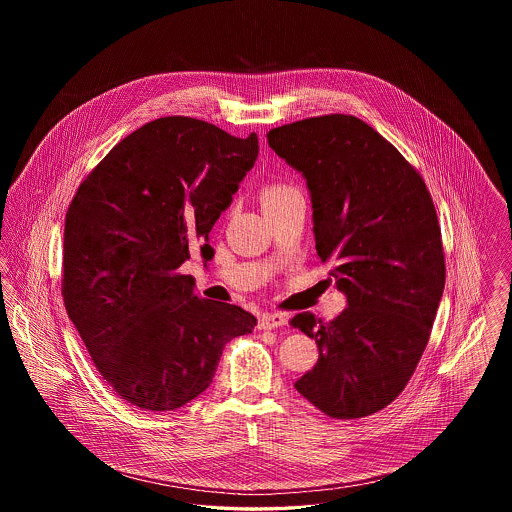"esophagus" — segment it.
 I'll use <instances>...</instances> for the list:
<instances>
[{
	"instance_id": "1",
	"label": "esophagus",
	"mask_w": 512,
	"mask_h": 512,
	"mask_svg": "<svg viewBox=\"0 0 512 512\" xmlns=\"http://www.w3.org/2000/svg\"><path fill=\"white\" fill-rule=\"evenodd\" d=\"M286 317H282V315H278V313H274V315H263V317L259 318V330H276V328H280V326H286Z\"/></svg>"
}]
</instances>
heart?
<instances>
[{
	"instance_id": "obj_1",
	"label": "heart",
	"mask_w": 512,
	"mask_h": 512,
	"mask_svg": "<svg viewBox=\"0 0 512 512\" xmlns=\"http://www.w3.org/2000/svg\"><path fill=\"white\" fill-rule=\"evenodd\" d=\"M295 194H297V190H293V188L286 186V184H268V186L261 190V205L265 209L268 205H274V203H278V201H282V199Z\"/></svg>"
}]
</instances>
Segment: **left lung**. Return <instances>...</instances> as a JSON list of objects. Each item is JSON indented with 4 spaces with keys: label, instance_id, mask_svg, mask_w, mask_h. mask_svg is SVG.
Masks as SVG:
<instances>
[{
    "label": "left lung",
    "instance_id": "1",
    "mask_svg": "<svg viewBox=\"0 0 512 512\" xmlns=\"http://www.w3.org/2000/svg\"><path fill=\"white\" fill-rule=\"evenodd\" d=\"M268 146L303 172L322 263L347 307L332 320H290L318 345L295 382L318 411L357 420L405 390L428 345L445 286L438 215L424 178L372 126L322 115L272 128Z\"/></svg>",
    "mask_w": 512,
    "mask_h": 512
}]
</instances>
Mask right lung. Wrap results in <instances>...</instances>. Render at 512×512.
Here are the masks:
<instances>
[{"label": "right lung", "mask_w": 512, "mask_h": 512, "mask_svg": "<svg viewBox=\"0 0 512 512\" xmlns=\"http://www.w3.org/2000/svg\"><path fill=\"white\" fill-rule=\"evenodd\" d=\"M259 153L211 122L161 117L113 147L65 217L61 295L94 365L126 403L174 411L213 382L224 345L257 318L194 292L178 272Z\"/></svg>", "instance_id": "obj_1"}]
</instances>
